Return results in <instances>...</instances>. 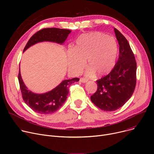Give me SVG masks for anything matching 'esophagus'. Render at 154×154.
<instances>
[{
  "label": "esophagus",
  "mask_w": 154,
  "mask_h": 154,
  "mask_svg": "<svg viewBox=\"0 0 154 154\" xmlns=\"http://www.w3.org/2000/svg\"><path fill=\"white\" fill-rule=\"evenodd\" d=\"M80 81L81 82H82V83H85V82H87L88 81V79L82 77V78H80Z\"/></svg>",
  "instance_id": "esophagus-1"
}]
</instances>
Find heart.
Wrapping results in <instances>:
<instances>
[{
  "label": "heart",
  "mask_w": 154,
  "mask_h": 154,
  "mask_svg": "<svg viewBox=\"0 0 154 154\" xmlns=\"http://www.w3.org/2000/svg\"><path fill=\"white\" fill-rule=\"evenodd\" d=\"M118 45L114 38L100 32L80 35L74 48L68 51V67L73 73H79L84 67L85 60L88 75H106L115 66Z\"/></svg>",
  "instance_id": "1"
}]
</instances>
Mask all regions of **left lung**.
Returning <instances> with one entry per match:
<instances>
[{
    "mask_svg": "<svg viewBox=\"0 0 154 154\" xmlns=\"http://www.w3.org/2000/svg\"><path fill=\"white\" fill-rule=\"evenodd\" d=\"M119 45V59L109 74L97 80V90L91 101L104 111H114L122 107L132 97L136 85L137 63L127 40L116 28Z\"/></svg>",
    "mask_w": 154,
    "mask_h": 154,
    "instance_id": "obj_1",
    "label": "left lung"
}]
</instances>
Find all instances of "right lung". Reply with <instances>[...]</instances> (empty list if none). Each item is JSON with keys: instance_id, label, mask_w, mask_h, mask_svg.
<instances>
[{"instance_id": "right-lung-1", "label": "right lung", "mask_w": 154, "mask_h": 154, "mask_svg": "<svg viewBox=\"0 0 154 154\" xmlns=\"http://www.w3.org/2000/svg\"><path fill=\"white\" fill-rule=\"evenodd\" d=\"M71 30L58 28H47L39 30L32 35L23 49V52L31 46L42 42H51L62 45ZM18 79L23 101L34 112L40 114H50L60 108L66 102L69 94V86L78 82L79 78L64 80L52 91L43 94H37L29 90L19 73Z\"/></svg>"}]
</instances>
